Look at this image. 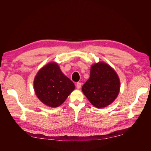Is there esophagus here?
<instances>
[{
	"instance_id": "esophagus-1",
	"label": "esophagus",
	"mask_w": 151,
	"mask_h": 151,
	"mask_svg": "<svg viewBox=\"0 0 151 151\" xmlns=\"http://www.w3.org/2000/svg\"><path fill=\"white\" fill-rule=\"evenodd\" d=\"M76 88H78V89H80V88H81V87H82V83H80V82L76 83Z\"/></svg>"
}]
</instances>
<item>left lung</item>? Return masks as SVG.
Instances as JSON below:
<instances>
[{"mask_svg": "<svg viewBox=\"0 0 151 151\" xmlns=\"http://www.w3.org/2000/svg\"><path fill=\"white\" fill-rule=\"evenodd\" d=\"M119 76L110 65L99 62L91 65L90 78L82 86V92L88 101L98 109L112 103L120 91Z\"/></svg>", "mask_w": 151, "mask_h": 151, "instance_id": "8db88e82", "label": "left lung"}]
</instances>
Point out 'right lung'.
I'll use <instances>...</instances> for the list:
<instances>
[{
	"mask_svg": "<svg viewBox=\"0 0 151 151\" xmlns=\"http://www.w3.org/2000/svg\"><path fill=\"white\" fill-rule=\"evenodd\" d=\"M34 88L37 98L42 103L56 108L65 101L75 86L63 74L57 63L51 62L38 71L34 78Z\"/></svg>",
	"mask_w": 151,
	"mask_h": 151,
	"instance_id": "obj_1",
	"label": "right lung"
}]
</instances>
